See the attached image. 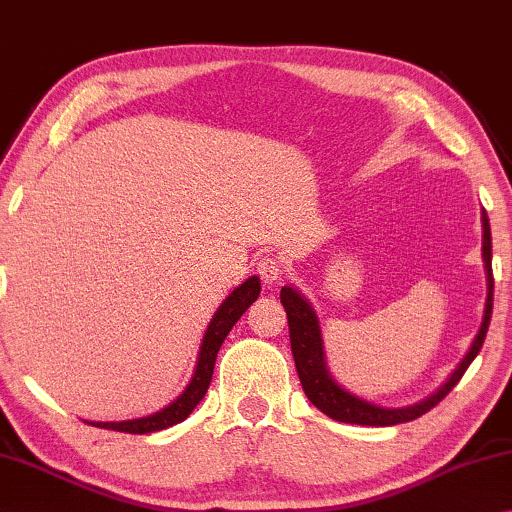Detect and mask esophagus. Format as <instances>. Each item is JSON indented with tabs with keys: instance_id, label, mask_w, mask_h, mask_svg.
I'll list each match as a JSON object with an SVG mask.
<instances>
[{
	"instance_id": "esophagus-1",
	"label": "esophagus",
	"mask_w": 512,
	"mask_h": 512,
	"mask_svg": "<svg viewBox=\"0 0 512 512\" xmlns=\"http://www.w3.org/2000/svg\"><path fill=\"white\" fill-rule=\"evenodd\" d=\"M256 272L261 274V279L265 283H276L283 274V261L274 254H265V256H261V261L256 263Z\"/></svg>"
}]
</instances>
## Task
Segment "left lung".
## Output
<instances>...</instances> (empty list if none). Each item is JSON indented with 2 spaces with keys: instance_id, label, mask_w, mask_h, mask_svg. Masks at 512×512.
<instances>
[{
  "instance_id": "left-lung-1",
  "label": "left lung",
  "mask_w": 512,
  "mask_h": 512,
  "mask_svg": "<svg viewBox=\"0 0 512 512\" xmlns=\"http://www.w3.org/2000/svg\"><path fill=\"white\" fill-rule=\"evenodd\" d=\"M483 261H486L488 272V299H486V312H483V324L479 328V335L474 337L470 353L463 357L459 369L452 373V378L447 380L434 396L418 402L414 407L405 409H384L378 405H371L362 398L353 396V393L344 391L339 384L330 378L326 362H324V346H321L319 324L312 308L301 299L297 290H292L290 285L281 288V303L285 312H288V326H290V346L294 355V366H297L301 387L306 391L308 400L319 411H324L326 416L339 423H351V425H371V427H389L398 423H409L418 416L427 414L429 409H434L447 393H450L456 382L463 378V373L468 371L474 357L479 355L483 339H486L490 317H492V290H495V279H492V238H490V222L488 215L483 211Z\"/></svg>"
}]
</instances>
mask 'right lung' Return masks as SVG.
<instances>
[{
  "instance_id": "add662e5",
  "label": "right lung",
  "mask_w": 512,
  "mask_h": 512,
  "mask_svg": "<svg viewBox=\"0 0 512 512\" xmlns=\"http://www.w3.org/2000/svg\"><path fill=\"white\" fill-rule=\"evenodd\" d=\"M258 294H261V281H258L256 276H251V279H247L240 288L233 290L229 297L222 301V306L213 315L209 328H206L191 384H188L182 396H179L175 402H170L166 409H161L157 414L146 416V418L123 420V423H87V425L112 429V432H125V434H150V432H159V429L182 423V420L188 418V414L200 405L206 389H209L211 378H213L215 357H218L220 346L224 339H227L229 330L236 326V321L245 315V310L258 299Z\"/></svg>"
}]
</instances>
